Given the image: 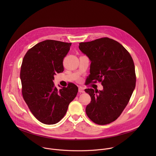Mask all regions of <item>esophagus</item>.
<instances>
[{
  "label": "esophagus",
  "mask_w": 156,
  "mask_h": 156,
  "mask_svg": "<svg viewBox=\"0 0 156 156\" xmlns=\"http://www.w3.org/2000/svg\"><path fill=\"white\" fill-rule=\"evenodd\" d=\"M78 91H79V93H84V88L83 87H79V88H78Z\"/></svg>",
  "instance_id": "1"
}]
</instances>
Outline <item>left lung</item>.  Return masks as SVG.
<instances>
[{
  "mask_svg": "<svg viewBox=\"0 0 156 156\" xmlns=\"http://www.w3.org/2000/svg\"><path fill=\"white\" fill-rule=\"evenodd\" d=\"M79 45L91 62L87 83L99 81L103 86L102 91L84 90L91 98L86 113L95 123L108 124L120 115L135 90L134 62L122 44L112 39L103 37Z\"/></svg>",
  "mask_w": 156,
  "mask_h": 156,
  "instance_id": "obj_1",
  "label": "left lung"
}]
</instances>
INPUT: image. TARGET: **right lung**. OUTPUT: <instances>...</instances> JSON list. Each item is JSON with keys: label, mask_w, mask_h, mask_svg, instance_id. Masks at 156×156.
<instances>
[{"label": "right lung", "mask_w": 156, "mask_h": 156, "mask_svg": "<svg viewBox=\"0 0 156 156\" xmlns=\"http://www.w3.org/2000/svg\"><path fill=\"white\" fill-rule=\"evenodd\" d=\"M72 43L46 40L25 54L20 70L22 94L33 115L41 123L53 125L65 115L78 88L75 84L58 90L54 75L63 71V60Z\"/></svg>", "instance_id": "add662e5"}]
</instances>
